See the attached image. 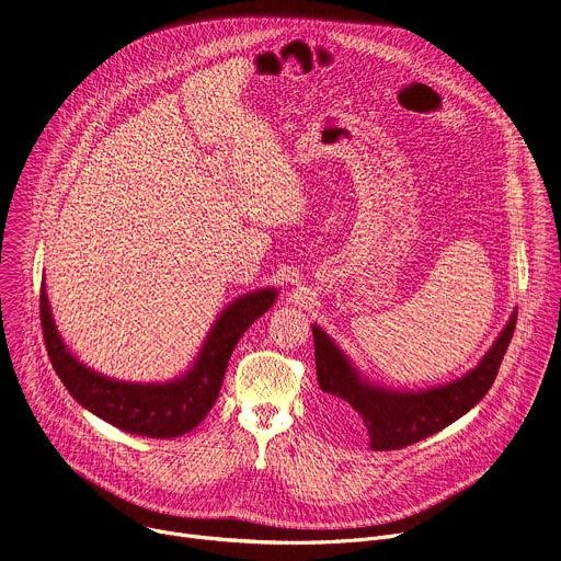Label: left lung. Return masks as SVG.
Segmentation results:
<instances>
[{"label":"left lung","mask_w":561,"mask_h":561,"mask_svg":"<svg viewBox=\"0 0 561 561\" xmlns=\"http://www.w3.org/2000/svg\"><path fill=\"white\" fill-rule=\"evenodd\" d=\"M515 324L517 311L507 318L474 369L461 378L425 389H396L369 380L327 331L311 324L318 385L327 393V419L335 427L360 425L367 432L374 451L400 449L419 443L466 416L488 393L515 333Z\"/></svg>","instance_id":"1"}]
</instances>
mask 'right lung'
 Masks as SVG:
<instances>
[{
	"instance_id": "1",
	"label": "right lung",
	"mask_w": 561,
	"mask_h": 561,
	"mask_svg": "<svg viewBox=\"0 0 561 561\" xmlns=\"http://www.w3.org/2000/svg\"><path fill=\"white\" fill-rule=\"evenodd\" d=\"M277 299V288H257L234 297L203 340L192 367L168 382H127L98 374L65 344L42 284L39 320L50 365L69 393L98 419L147 438H174L192 432L208 416L224 385L230 355L248 327Z\"/></svg>"
}]
</instances>
